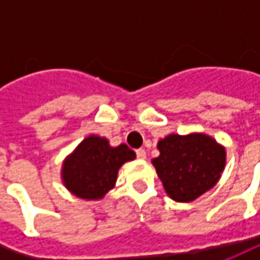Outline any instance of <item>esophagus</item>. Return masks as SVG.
Instances as JSON below:
<instances>
[{"label":"esophagus","instance_id":"1","mask_svg":"<svg viewBox=\"0 0 260 260\" xmlns=\"http://www.w3.org/2000/svg\"><path fill=\"white\" fill-rule=\"evenodd\" d=\"M136 155L139 159H142V160H145L146 159V150L145 149H139V150H136Z\"/></svg>","mask_w":260,"mask_h":260}]
</instances>
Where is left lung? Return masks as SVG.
<instances>
[{
	"label": "left lung",
	"instance_id": "obj_1",
	"mask_svg": "<svg viewBox=\"0 0 260 260\" xmlns=\"http://www.w3.org/2000/svg\"><path fill=\"white\" fill-rule=\"evenodd\" d=\"M157 150L152 165L176 203H191L214 188L225 168V147L205 133L168 135Z\"/></svg>",
	"mask_w": 260,
	"mask_h": 260
}]
</instances>
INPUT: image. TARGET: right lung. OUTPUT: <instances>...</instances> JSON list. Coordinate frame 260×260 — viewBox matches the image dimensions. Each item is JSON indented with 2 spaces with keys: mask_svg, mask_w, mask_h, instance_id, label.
<instances>
[{
  "mask_svg": "<svg viewBox=\"0 0 260 260\" xmlns=\"http://www.w3.org/2000/svg\"><path fill=\"white\" fill-rule=\"evenodd\" d=\"M135 159L136 153L124 143L113 147L108 139L89 135L66 156L60 178L66 189L78 198L103 200L115 186L120 168Z\"/></svg>",
  "mask_w": 260,
  "mask_h": 260,
  "instance_id": "add662e5",
  "label": "right lung"
}]
</instances>
